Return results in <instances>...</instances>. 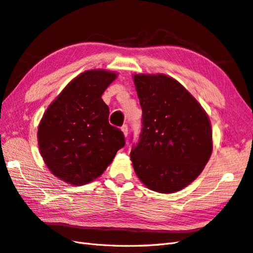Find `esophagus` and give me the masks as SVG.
<instances>
[{
	"label": "esophagus",
	"instance_id": "34e87169",
	"mask_svg": "<svg viewBox=\"0 0 253 253\" xmlns=\"http://www.w3.org/2000/svg\"><path fill=\"white\" fill-rule=\"evenodd\" d=\"M121 129H122V131H123V133H124L125 137L127 138V135H128V126L127 125H123L121 127Z\"/></svg>",
	"mask_w": 253,
	"mask_h": 253
}]
</instances>
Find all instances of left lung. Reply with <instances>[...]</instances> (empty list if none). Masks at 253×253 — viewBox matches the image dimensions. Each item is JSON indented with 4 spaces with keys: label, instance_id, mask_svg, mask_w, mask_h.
I'll list each match as a JSON object with an SVG mask.
<instances>
[{
    "label": "left lung",
    "instance_id": "8db88e82",
    "mask_svg": "<svg viewBox=\"0 0 253 253\" xmlns=\"http://www.w3.org/2000/svg\"><path fill=\"white\" fill-rule=\"evenodd\" d=\"M133 82L143 120L130 153L135 174L151 190L179 191L200 175L211 155L209 116L171 77L141 74Z\"/></svg>",
    "mask_w": 253,
    "mask_h": 253
}]
</instances>
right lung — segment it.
Wrapping results in <instances>:
<instances>
[{
  "instance_id": "obj_1",
  "label": "right lung",
  "mask_w": 253,
  "mask_h": 253,
  "mask_svg": "<svg viewBox=\"0 0 253 253\" xmlns=\"http://www.w3.org/2000/svg\"><path fill=\"white\" fill-rule=\"evenodd\" d=\"M116 77L103 69L84 71L67 84L40 123L42 157L67 184L85 185L100 176L125 145L123 132L109 124V107L101 99Z\"/></svg>"
}]
</instances>
